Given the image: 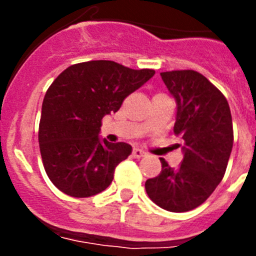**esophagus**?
<instances>
[{
    "label": "esophagus",
    "instance_id": "esophagus-1",
    "mask_svg": "<svg viewBox=\"0 0 256 256\" xmlns=\"http://www.w3.org/2000/svg\"><path fill=\"white\" fill-rule=\"evenodd\" d=\"M132 155H133V158H134V159H141V158L146 156V152H144V151H142L141 148H133Z\"/></svg>",
    "mask_w": 256,
    "mask_h": 256
}]
</instances>
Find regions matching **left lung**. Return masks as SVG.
Returning a JSON list of instances; mask_svg holds the SVG:
<instances>
[{
  "instance_id": "1",
  "label": "left lung",
  "mask_w": 256,
  "mask_h": 256,
  "mask_svg": "<svg viewBox=\"0 0 256 256\" xmlns=\"http://www.w3.org/2000/svg\"><path fill=\"white\" fill-rule=\"evenodd\" d=\"M177 104L174 134L183 140V160L172 168L164 159L158 177L146 180L148 198L162 209L183 212L212 195L226 173L234 146L230 105L216 86L195 70L160 73Z\"/></svg>"
}]
</instances>
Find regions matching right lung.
Masks as SVG:
<instances>
[{"label":"right lung","instance_id":"obj_1","mask_svg":"<svg viewBox=\"0 0 256 256\" xmlns=\"http://www.w3.org/2000/svg\"><path fill=\"white\" fill-rule=\"evenodd\" d=\"M154 74L152 69L96 60L72 65L50 86L38 141L44 170L61 192L90 198L110 186L116 165L130 155L132 146L101 138V120Z\"/></svg>","mask_w":256,"mask_h":256}]
</instances>
